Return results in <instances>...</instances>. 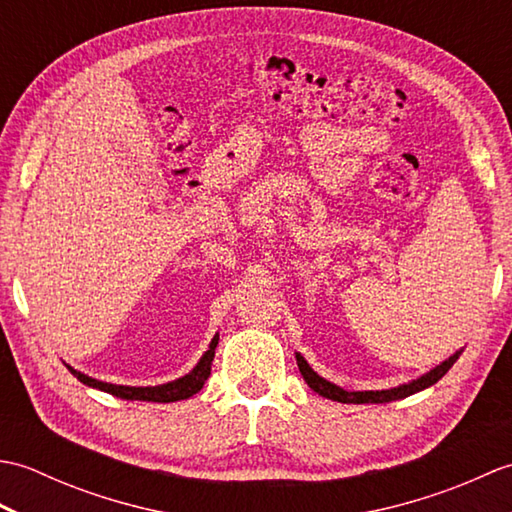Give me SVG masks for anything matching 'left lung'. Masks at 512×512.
<instances>
[{"instance_id": "left-lung-1", "label": "left lung", "mask_w": 512, "mask_h": 512, "mask_svg": "<svg viewBox=\"0 0 512 512\" xmlns=\"http://www.w3.org/2000/svg\"><path fill=\"white\" fill-rule=\"evenodd\" d=\"M464 352L458 350L455 354H451L447 361H442L440 365H436L433 369H429L427 374L418 376L416 380H409V383H402L398 387H391V389H376V391H347L339 385L330 383V380H325L323 376H319L314 369L308 365L306 358H303L299 352H297V365H299V372L303 376V380H306L308 387L317 391L319 396L328 398V400H336V402H347V405H365V402H372V405H380V402H391V400H400V398H407L411 394H416V391H422L427 389L431 385H436L438 380L449 372V369L453 367V363L458 361L460 354Z\"/></svg>"}]
</instances>
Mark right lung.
Wrapping results in <instances>:
<instances>
[{
    "instance_id": "obj_1",
    "label": "right lung",
    "mask_w": 512,
    "mask_h": 512,
    "mask_svg": "<svg viewBox=\"0 0 512 512\" xmlns=\"http://www.w3.org/2000/svg\"><path fill=\"white\" fill-rule=\"evenodd\" d=\"M217 341H220V334H215L211 339L209 350L202 354V358L198 361L189 374H184L176 380H169V383H162V385H154V387H132V385H114V383H105V380H96L88 374L79 372V369L70 367L65 363V367L70 369V372L81 380L83 385L94 387V389H101L105 394H112L116 398H123V400H147V402H176V400H187L193 394H198V391L204 387V380L209 378L211 374V363H213V356H215V347Z\"/></svg>"
}]
</instances>
